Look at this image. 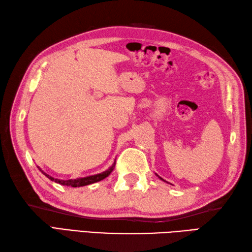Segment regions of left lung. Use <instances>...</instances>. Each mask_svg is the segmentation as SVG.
I'll list each match as a JSON object with an SVG mask.
<instances>
[{
    "label": "left lung",
    "instance_id": "1",
    "mask_svg": "<svg viewBox=\"0 0 252 252\" xmlns=\"http://www.w3.org/2000/svg\"><path fill=\"white\" fill-rule=\"evenodd\" d=\"M160 179H161V178H160ZM161 180H162V179H161Z\"/></svg>",
    "mask_w": 252,
    "mask_h": 252
}]
</instances>
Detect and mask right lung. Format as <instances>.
Segmentation results:
<instances>
[{
    "mask_svg": "<svg viewBox=\"0 0 252 252\" xmlns=\"http://www.w3.org/2000/svg\"><path fill=\"white\" fill-rule=\"evenodd\" d=\"M115 165H116V161L112 163V165L108 170L104 171V172L98 173V174H95V175H91V176H85V178H80V179H76V180H58V179H54V178H53V176H51L49 174H46L41 169H40V171L46 176V178H49L51 181L56 182V183H58V184L66 185V186H71V187H80V186H85V185L93 184V183H96V182L104 180L105 178H107V176H108L112 172V171H114Z\"/></svg>",
    "mask_w": 252,
    "mask_h": 252,
    "instance_id": "right-lung-1",
    "label": "right lung"
}]
</instances>
